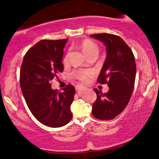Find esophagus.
Returning a JSON list of instances; mask_svg holds the SVG:
<instances>
[{
	"instance_id": "obj_1",
	"label": "esophagus",
	"mask_w": 159,
	"mask_h": 159,
	"mask_svg": "<svg viewBox=\"0 0 159 159\" xmlns=\"http://www.w3.org/2000/svg\"><path fill=\"white\" fill-rule=\"evenodd\" d=\"M80 88H82V86H81V85H76V90H80Z\"/></svg>"
}]
</instances>
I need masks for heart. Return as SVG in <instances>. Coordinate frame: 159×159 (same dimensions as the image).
Masks as SVG:
<instances>
[{
  "label": "heart",
  "mask_w": 159,
  "mask_h": 159,
  "mask_svg": "<svg viewBox=\"0 0 159 159\" xmlns=\"http://www.w3.org/2000/svg\"><path fill=\"white\" fill-rule=\"evenodd\" d=\"M81 48L83 52L88 57L91 55V54L98 52V48L97 45L93 43V41H90V40H85L83 41L81 43ZM64 61H67V57L64 58ZM90 75V73L88 71H84V70H79V71H74L71 73V76L76 79H79L82 81H85L88 79V78L89 77Z\"/></svg>",
  "instance_id": "1"
}]
</instances>
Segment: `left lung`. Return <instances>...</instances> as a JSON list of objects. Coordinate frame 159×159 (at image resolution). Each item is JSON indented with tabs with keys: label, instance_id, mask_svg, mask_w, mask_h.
<instances>
[{
	"label": "left lung",
	"instance_id": "obj_1",
	"mask_svg": "<svg viewBox=\"0 0 159 159\" xmlns=\"http://www.w3.org/2000/svg\"><path fill=\"white\" fill-rule=\"evenodd\" d=\"M106 46L107 57L98 83L107 84V93L95 88L97 99L92 114L99 120H110L120 114L130 101L134 85L136 64L133 52L121 38L111 34L90 35Z\"/></svg>",
	"mask_w": 159,
	"mask_h": 159
}]
</instances>
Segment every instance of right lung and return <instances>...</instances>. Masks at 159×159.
Returning a JSON list of instances; mask_svg holds the SVG:
<instances>
[{
  "label": "right lung",
  "mask_w": 159,
  "mask_h": 159,
  "mask_svg": "<svg viewBox=\"0 0 159 159\" xmlns=\"http://www.w3.org/2000/svg\"><path fill=\"white\" fill-rule=\"evenodd\" d=\"M68 39L42 40L25 54L20 69V87L26 104L42 124L59 128L71 120L70 109L75 88L68 85L62 92L51 88V80L62 72L63 49Z\"/></svg>",
  "instance_id": "right-lung-1"
}]
</instances>
